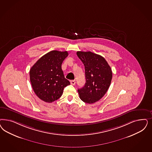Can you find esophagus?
<instances>
[{
  "label": "esophagus",
  "mask_w": 152,
  "mask_h": 152,
  "mask_svg": "<svg viewBox=\"0 0 152 152\" xmlns=\"http://www.w3.org/2000/svg\"><path fill=\"white\" fill-rule=\"evenodd\" d=\"M70 83L72 85H75V80H70Z\"/></svg>",
  "instance_id": "obj_1"
}]
</instances>
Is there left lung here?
<instances>
[{"label":"left lung","instance_id":"obj_1","mask_svg":"<svg viewBox=\"0 0 152 152\" xmlns=\"http://www.w3.org/2000/svg\"><path fill=\"white\" fill-rule=\"evenodd\" d=\"M85 68L86 83L78 89L79 97L86 103H93L102 98L113 78L111 67L102 56L91 51H77Z\"/></svg>","mask_w":152,"mask_h":152}]
</instances>
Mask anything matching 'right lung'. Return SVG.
<instances>
[{"label": "right lung", "mask_w": 152, "mask_h": 152, "mask_svg": "<svg viewBox=\"0 0 152 152\" xmlns=\"http://www.w3.org/2000/svg\"><path fill=\"white\" fill-rule=\"evenodd\" d=\"M68 56L66 51H51L39 59L30 69V81L34 91L46 102L51 103L59 99L64 88L70 85L61 69V64Z\"/></svg>", "instance_id": "add662e5"}]
</instances>
